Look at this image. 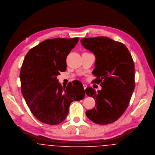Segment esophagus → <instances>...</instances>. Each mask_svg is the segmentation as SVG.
<instances>
[{"instance_id": "obj_1", "label": "esophagus", "mask_w": 155, "mask_h": 155, "mask_svg": "<svg viewBox=\"0 0 155 155\" xmlns=\"http://www.w3.org/2000/svg\"><path fill=\"white\" fill-rule=\"evenodd\" d=\"M83 86H84V89L85 90L86 88H87V85H85V84H84V85H83Z\"/></svg>"}]
</instances>
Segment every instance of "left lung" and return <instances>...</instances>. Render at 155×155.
Returning a JSON list of instances; mask_svg holds the SVG:
<instances>
[{
  "label": "left lung",
  "mask_w": 155,
  "mask_h": 155,
  "mask_svg": "<svg viewBox=\"0 0 155 155\" xmlns=\"http://www.w3.org/2000/svg\"><path fill=\"white\" fill-rule=\"evenodd\" d=\"M85 48L95 56L92 74L93 83L100 84L97 92L92 87L85 89L93 97L95 107L86 111L93 122L107 125L117 120L127 109L135 88V67L127 46L107 37L84 38L81 40Z\"/></svg>",
  "instance_id": "obj_1"
}]
</instances>
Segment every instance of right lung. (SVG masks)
<instances>
[{"instance_id":"obj_1","label":"right lung","mask_w":155,"mask_h":155,"mask_svg":"<svg viewBox=\"0 0 155 155\" xmlns=\"http://www.w3.org/2000/svg\"><path fill=\"white\" fill-rule=\"evenodd\" d=\"M78 38L47 39L30 49L20 71L21 93L33 114L39 121L55 125L67 117L73 101L85 97L79 81L63 87L57 76L66 70V58Z\"/></svg>"}]
</instances>
